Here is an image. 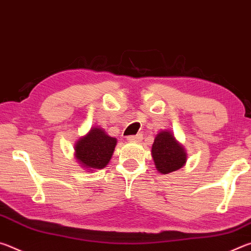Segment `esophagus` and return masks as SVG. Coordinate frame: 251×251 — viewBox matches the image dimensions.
I'll list each match as a JSON object with an SVG mask.
<instances>
[{
    "mask_svg": "<svg viewBox=\"0 0 251 251\" xmlns=\"http://www.w3.org/2000/svg\"><path fill=\"white\" fill-rule=\"evenodd\" d=\"M143 138L142 134H137V135H131L127 137V141L128 142H141Z\"/></svg>",
    "mask_w": 251,
    "mask_h": 251,
    "instance_id": "esophagus-1",
    "label": "esophagus"
}]
</instances>
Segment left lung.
<instances>
[{"mask_svg": "<svg viewBox=\"0 0 251 251\" xmlns=\"http://www.w3.org/2000/svg\"><path fill=\"white\" fill-rule=\"evenodd\" d=\"M151 155L157 171L164 175L177 171L186 163L184 148L176 142L173 134L167 130L157 134L151 147Z\"/></svg>", "mask_w": 251, "mask_h": 251, "instance_id": "1", "label": "left lung"}]
</instances>
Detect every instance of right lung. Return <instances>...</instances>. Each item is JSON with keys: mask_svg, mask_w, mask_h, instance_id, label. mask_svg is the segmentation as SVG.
<instances>
[{"mask_svg": "<svg viewBox=\"0 0 251 251\" xmlns=\"http://www.w3.org/2000/svg\"><path fill=\"white\" fill-rule=\"evenodd\" d=\"M116 143V138L110 137L103 129L96 127L76 143L75 156L82 166L101 169L109 163Z\"/></svg>", "mask_w": 251, "mask_h": 251, "instance_id": "right-lung-1", "label": "right lung"}]
</instances>
